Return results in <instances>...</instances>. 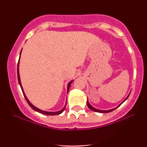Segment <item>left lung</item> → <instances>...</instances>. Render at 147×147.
Masks as SVG:
<instances>
[{
	"mask_svg": "<svg viewBox=\"0 0 147 147\" xmlns=\"http://www.w3.org/2000/svg\"><path fill=\"white\" fill-rule=\"evenodd\" d=\"M129 95H130V94H129V95H128V96H127V97H126V99H124V101H123V102H122V103H121V104H119V106H120V105H121V104H122V103H123V102H125V101L126 100V99H127V98H128V97H129ZM87 105H88V108H89V109H90V110H92V111H95V112H97V113H109V112H111V111H114V110H115V109H117V108L118 107V106H117V107H115V108H114V109H111V110H106V111L99 110V109H95V108H94V107H93V106H91V105H90V103H89V102H88V99H87Z\"/></svg>",
	"mask_w": 147,
	"mask_h": 147,
	"instance_id": "1",
	"label": "left lung"
}]
</instances>
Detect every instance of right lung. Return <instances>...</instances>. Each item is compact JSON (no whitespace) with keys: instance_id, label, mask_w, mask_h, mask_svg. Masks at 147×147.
Segmentation results:
<instances>
[{"instance_id":"right-lung-1","label":"right lung","mask_w":147,"mask_h":147,"mask_svg":"<svg viewBox=\"0 0 147 147\" xmlns=\"http://www.w3.org/2000/svg\"><path fill=\"white\" fill-rule=\"evenodd\" d=\"M21 52H22V50L21 51V53H20V57H19V60H18V67H17V75H18V83H19V85L20 86L21 88V90L23 91V95H24L25 99H26L27 102L28 103V104L30 106V107L32 108V109H33V110H34L35 111H37V112L40 113H42L43 115H59L61 113H62L63 112L64 110H65V106H66V102H65V106H64V107L63 109H61V110L59 111H56V112H49V111H43L41 110V109H38V108H36V106H34L32 104L31 102H30L29 99H28V97H26V95H25V92L24 90H23V86H22L21 85V79H20V75H19V61H20V58H21ZM72 81L73 80H71L70 82L68 84V86H67V93H68V90H69V88H70V85H71Z\"/></svg>"}]
</instances>
